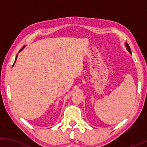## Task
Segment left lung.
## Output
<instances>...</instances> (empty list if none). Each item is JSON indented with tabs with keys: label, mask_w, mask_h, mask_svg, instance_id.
Here are the masks:
<instances>
[{
	"label": "left lung",
	"mask_w": 147,
	"mask_h": 147,
	"mask_svg": "<svg viewBox=\"0 0 147 147\" xmlns=\"http://www.w3.org/2000/svg\"><path fill=\"white\" fill-rule=\"evenodd\" d=\"M126 48H127V50H129V52H130V53L131 54V48H130V46L129 45V44H128V43H126Z\"/></svg>",
	"instance_id": "obj_1"
}]
</instances>
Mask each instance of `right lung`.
Segmentation results:
<instances>
[{
    "mask_svg": "<svg viewBox=\"0 0 147 147\" xmlns=\"http://www.w3.org/2000/svg\"><path fill=\"white\" fill-rule=\"evenodd\" d=\"M23 48H24V47H23ZM23 48H21V50H22V49H23ZM16 57H17V56H16Z\"/></svg>",
    "mask_w": 147,
    "mask_h": 147,
    "instance_id": "obj_1",
    "label": "right lung"
}]
</instances>
